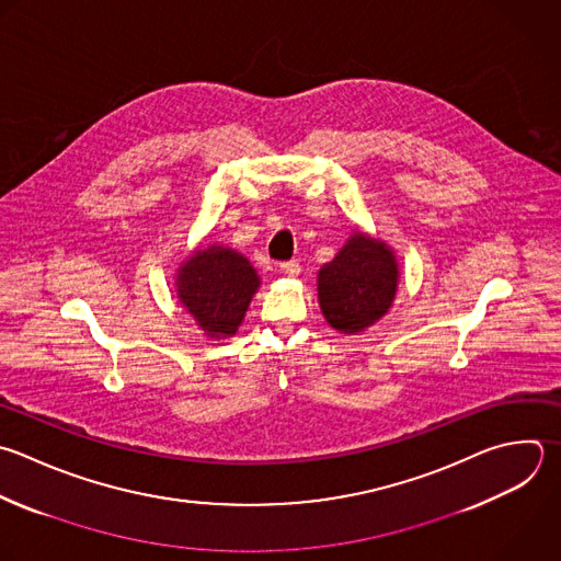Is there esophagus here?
Segmentation results:
<instances>
[{"label":"esophagus","instance_id":"esophagus-1","mask_svg":"<svg viewBox=\"0 0 561 561\" xmlns=\"http://www.w3.org/2000/svg\"><path fill=\"white\" fill-rule=\"evenodd\" d=\"M280 272H283L285 276H298V274H300V263H298V261L280 263Z\"/></svg>","mask_w":561,"mask_h":561}]
</instances>
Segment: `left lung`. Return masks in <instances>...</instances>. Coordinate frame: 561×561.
<instances>
[{
  "label": "left lung",
  "instance_id": "8db88e82",
  "mask_svg": "<svg viewBox=\"0 0 561 561\" xmlns=\"http://www.w3.org/2000/svg\"><path fill=\"white\" fill-rule=\"evenodd\" d=\"M399 276L394 250L355 228L333 261L318 272V302L324 320L344 335L366 331L390 311Z\"/></svg>",
  "mask_w": 561,
  "mask_h": 561
}]
</instances>
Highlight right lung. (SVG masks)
I'll return each mask as SVG.
<instances>
[{
	"instance_id": "add662e5",
	"label": "right lung",
	"mask_w": 561,
	"mask_h": 561,
	"mask_svg": "<svg viewBox=\"0 0 561 561\" xmlns=\"http://www.w3.org/2000/svg\"><path fill=\"white\" fill-rule=\"evenodd\" d=\"M261 287L252 263L237 250L210 243L193 250L175 274V296L210 340L237 335Z\"/></svg>"
}]
</instances>
